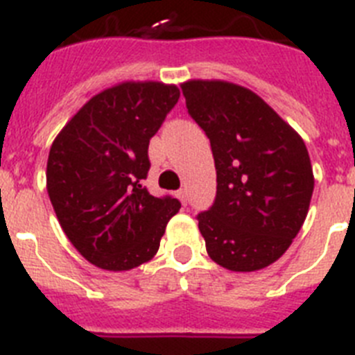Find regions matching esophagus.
<instances>
[{"instance_id": "34e87169", "label": "esophagus", "mask_w": 355, "mask_h": 355, "mask_svg": "<svg viewBox=\"0 0 355 355\" xmlns=\"http://www.w3.org/2000/svg\"><path fill=\"white\" fill-rule=\"evenodd\" d=\"M178 197H180L181 202L187 204V190H184V188H181V190H178Z\"/></svg>"}]
</instances>
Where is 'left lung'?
Segmentation results:
<instances>
[{
    "label": "left lung",
    "mask_w": 355,
    "mask_h": 355,
    "mask_svg": "<svg viewBox=\"0 0 355 355\" xmlns=\"http://www.w3.org/2000/svg\"><path fill=\"white\" fill-rule=\"evenodd\" d=\"M216 167L213 206L197 214L207 255L230 271L268 268L304 223L313 171L303 139L255 95L225 80L181 84Z\"/></svg>",
    "instance_id": "left-lung-1"
}]
</instances>
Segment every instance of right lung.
Wrapping results in <instances>:
<instances>
[{"mask_svg": "<svg viewBox=\"0 0 355 355\" xmlns=\"http://www.w3.org/2000/svg\"><path fill=\"white\" fill-rule=\"evenodd\" d=\"M180 100L164 83H121L95 95L49 151L47 191L60 225L96 268L128 271L151 260L181 202L142 187L149 139Z\"/></svg>", "mask_w": 355, "mask_h": 355, "instance_id": "obj_1", "label": "right lung"}]
</instances>
